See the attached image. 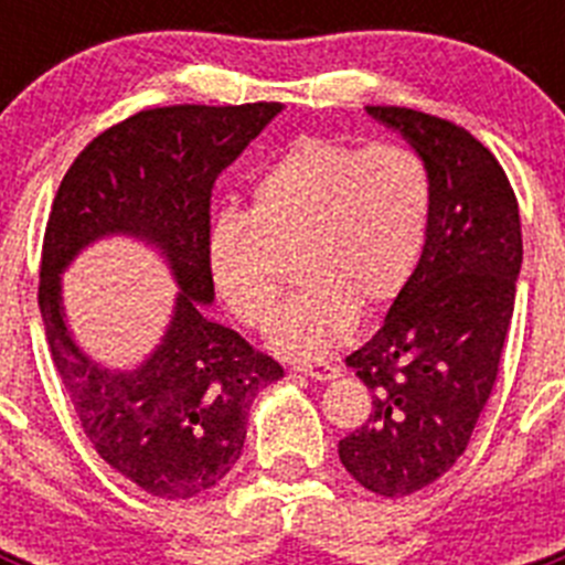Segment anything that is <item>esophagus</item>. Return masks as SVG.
Here are the masks:
<instances>
[{"mask_svg":"<svg viewBox=\"0 0 565 565\" xmlns=\"http://www.w3.org/2000/svg\"><path fill=\"white\" fill-rule=\"evenodd\" d=\"M294 373H299V376H308L313 379V382H331V379H337V367L328 362H299L291 367Z\"/></svg>","mask_w":565,"mask_h":565,"instance_id":"1","label":"esophagus"}]
</instances>
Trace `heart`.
I'll use <instances>...</instances> for the list:
<instances>
[{
  "label": "heart",
  "instance_id": "heart-1",
  "mask_svg": "<svg viewBox=\"0 0 565 565\" xmlns=\"http://www.w3.org/2000/svg\"><path fill=\"white\" fill-rule=\"evenodd\" d=\"M433 217V183L402 147L299 138L252 183L248 212H221L206 234V266L223 306L266 328L294 254L299 288L268 342L294 359H322L411 286Z\"/></svg>",
  "mask_w": 565,
  "mask_h": 565
}]
</instances>
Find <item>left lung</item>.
<instances>
[{
    "instance_id": "1",
    "label": "left lung",
    "mask_w": 565,
    "mask_h": 565,
    "mask_svg": "<svg viewBox=\"0 0 565 565\" xmlns=\"http://www.w3.org/2000/svg\"><path fill=\"white\" fill-rule=\"evenodd\" d=\"M416 149L433 217L411 286L382 328L344 359L373 393L339 461L376 495L418 492L463 456L498 379L523 263L507 172L478 138L407 107H364Z\"/></svg>"
}]
</instances>
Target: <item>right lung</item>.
<instances>
[{"mask_svg": "<svg viewBox=\"0 0 565 565\" xmlns=\"http://www.w3.org/2000/svg\"><path fill=\"white\" fill-rule=\"evenodd\" d=\"M279 113L274 102L143 109L84 147L50 209L39 311L53 364L98 456L154 498L186 501L223 481L254 396L282 379L271 356L206 317L212 186ZM104 236L152 245L182 288L162 342L135 369L84 354L61 306V274Z\"/></svg>", "mask_w": 565, "mask_h": 565, "instance_id": "right-lung-1", "label": "right lung"}]
</instances>
